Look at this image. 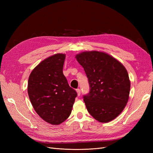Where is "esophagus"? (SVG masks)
Returning <instances> with one entry per match:
<instances>
[{
  "instance_id": "34e87169",
  "label": "esophagus",
  "mask_w": 153,
  "mask_h": 153,
  "mask_svg": "<svg viewBox=\"0 0 153 153\" xmlns=\"http://www.w3.org/2000/svg\"><path fill=\"white\" fill-rule=\"evenodd\" d=\"M76 92H77V95L79 96L80 95V89H76Z\"/></svg>"
}]
</instances>
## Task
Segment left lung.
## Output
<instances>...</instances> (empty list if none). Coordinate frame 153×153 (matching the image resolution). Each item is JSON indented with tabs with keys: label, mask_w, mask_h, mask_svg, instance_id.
I'll use <instances>...</instances> for the list:
<instances>
[{
	"label": "left lung",
	"mask_w": 153,
	"mask_h": 153,
	"mask_svg": "<svg viewBox=\"0 0 153 153\" xmlns=\"http://www.w3.org/2000/svg\"><path fill=\"white\" fill-rule=\"evenodd\" d=\"M75 58L84 68L90 92L84 96L89 113L100 123L115 119L126 106L131 83L126 69L112 55L99 51H85Z\"/></svg>",
	"instance_id": "8db88e82"
}]
</instances>
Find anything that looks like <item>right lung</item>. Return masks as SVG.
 Listing matches in <instances>:
<instances>
[{"label":"right lung","instance_id":"add662e5","mask_svg":"<svg viewBox=\"0 0 153 153\" xmlns=\"http://www.w3.org/2000/svg\"><path fill=\"white\" fill-rule=\"evenodd\" d=\"M66 54L56 53L37 65L30 73L27 91L32 106L45 122L61 124L69 117L77 96L63 74Z\"/></svg>","mask_w":153,"mask_h":153}]
</instances>
